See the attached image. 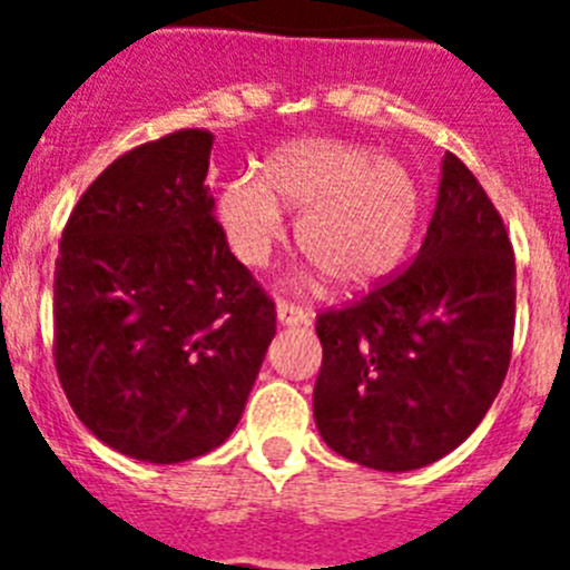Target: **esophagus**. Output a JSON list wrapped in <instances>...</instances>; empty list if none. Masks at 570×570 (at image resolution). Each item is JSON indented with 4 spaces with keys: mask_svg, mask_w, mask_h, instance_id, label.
Segmentation results:
<instances>
[{
    "mask_svg": "<svg viewBox=\"0 0 570 570\" xmlns=\"http://www.w3.org/2000/svg\"><path fill=\"white\" fill-rule=\"evenodd\" d=\"M276 316H279L282 325H308L311 322L308 311L299 308V305H294V302L288 299H279V305H276Z\"/></svg>",
    "mask_w": 570,
    "mask_h": 570,
    "instance_id": "obj_1",
    "label": "esophagus"
}]
</instances>
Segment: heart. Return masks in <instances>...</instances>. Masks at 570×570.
Returning a JSON list of instances; mask_svg holds the SVG:
<instances>
[{
    "instance_id": "1",
    "label": "heart",
    "mask_w": 570,
    "mask_h": 570,
    "mask_svg": "<svg viewBox=\"0 0 570 570\" xmlns=\"http://www.w3.org/2000/svg\"><path fill=\"white\" fill-rule=\"evenodd\" d=\"M302 214V254L345 291L371 288L405 262L422 223L420 179L407 165L340 139H299L239 176L216 199L228 245L262 268L285 242V216Z\"/></svg>"
}]
</instances>
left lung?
<instances>
[{
    "mask_svg": "<svg viewBox=\"0 0 570 570\" xmlns=\"http://www.w3.org/2000/svg\"><path fill=\"white\" fill-rule=\"evenodd\" d=\"M517 268L500 210L460 156L416 259L316 316L314 420L331 451L376 471H414L473 434L508 374Z\"/></svg>",
    "mask_w": 570,
    "mask_h": 570,
    "instance_id": "left-lung-1",
    "label": "left lung"
}]
</instances>
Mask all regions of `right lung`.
<instances>
[{
  "label": "right lung",
  "instance_id": "right-lung-1",
  "mask_svg": "<svg viewBox=\"0 0 570 570\" xmlns=\"http://www.w3.org/2000/svg\"><path fill=\"white\" fill-rule=\"evenodd\" d=\"M214 134L128 150L79 196L53 271V362L82 425L156 465L223 445L276 334L205 185Z\"/></svg>",
  "mask_w": 570,
  "mask_h": 570
}]
</instances>
